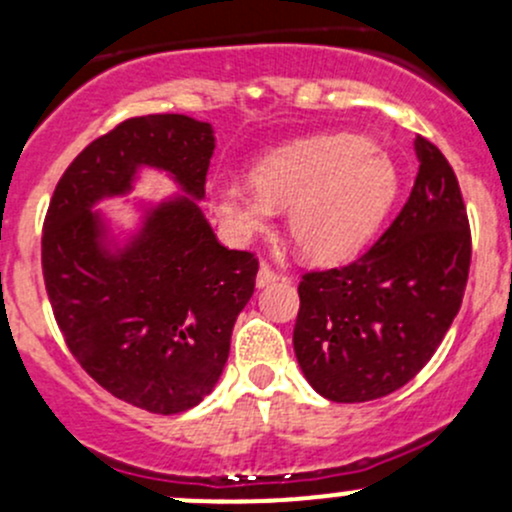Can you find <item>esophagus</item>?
Instances as JSON below:
<instances>
[{"label":"esophagus","instance_id":"esophagus-1","mask_svg":"<svg viewBox=\"0 0 512 512\" xmlns=\"http://www.w3.org/2000/svg\"><path fill=\"white\" fill-rule=\"evenodd\" d=\"M279 279V274L274 272L272 269V265H269V262H262L260 265V272H257V286H269V284H274Z\"/></svg>","mask_w":512,"mask_h":512}]
</instances>
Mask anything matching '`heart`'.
I'll return each mask as SVG.
<instances>
[{
	"instance_id": "heart-1",
	"label": "heart",
	"mask_w": 512,
	"mask_h": 512,
	"mask_svg": "<svg viewBox=\"0 0 512 512\" xmlns=\"http://www.w3.org/2000/svg\"><path fill=\"white\" fill-rule=\"evenodd\" d=\"M252 184L223 182L216 206L235 235L265 230L274 209H289L286 230L313 262H340L367 243L398 189L391 157L357 136H325L274 150Z\"/></svg>"
}]
</instances>
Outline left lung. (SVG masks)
<instances>
[{
	"label": "left lung",
	"instance_id": "8db88e82",
	"mask_svg": "<svg viewBox=\"0 0 512 512\" xmlns=\"http://www.w3.org/2000/svg\"><path fill=\"white\" fill-rule=\"evenodd\" d=\"M418 177L381 238L345 267L306 272L294 352L308 384L335 403L389 396L413 379L462 306L471 230L457 174L415 136Z\"/></svg>",
	"mask_w": 512,
	"mask_h": 512
}]
</instances>
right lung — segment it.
I'll use <instances>...</instances> for the list:
<instances>
[{"mask_svg":"<svg viewBox=\"0 0 512 512\" xmlns=\"http://www.w3.org/2000/svg\"><path fill=\"white\" fill-rule=\"evenodd\" d=\"M213 148L211 123L189 116L121 121L70 162L43 221V279L72 357L116 398L157 415L209 396L260 269L255 252L218 243L196 204ZM143 164L170 171L188 196L151 210L114 253L91 206L125 193Z\"/></svg>","mask_w":512,"mask_h":512,"instance_id":"1","label":"right lung"}]
</instances>
